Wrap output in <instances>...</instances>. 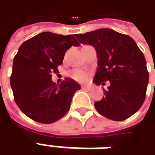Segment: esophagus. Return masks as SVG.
<instances>
[{
	"mask_svg": "<svg viewBox=\"0 0 155 155\" xmlns=\"http://www.w3.org/2000/svg\"><path fill=\"white\" fill-rule=\"evenodd\" d=\"M81 88H82L83 90H86V91H90V90H91V88L90 87V86H86V85H83Z\"/></svg>",
	"mask_w": 155,
	"mask_h": 155,
	"instance_id": "esophagus-1",
	"label": "esophagus"
}]
</instances>
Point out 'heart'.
Instances as JSON below:
<instances>
[{"label": "heart", "mask_w": 155, "mask_h": 155, "mask_svg": "<svg viewBox=\"0 0 155 155\" xmlns=\"http://www.w3.org/2000/svg\"><path fill=\"white\" fill-rule=\"evenodd\" d=\"M69 75L79 82H85L89 79V74L82 70H73L69 73Z\"/></svg>", "instance_id": "heart-1"}]
</instances>
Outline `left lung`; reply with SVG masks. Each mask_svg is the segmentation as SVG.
Masks as SVG:
<instances>
[{"label":"left lung","instance_id":"8db88e82","mask_svg":"<svg viewBox=\"0 0 155 155\" xmlns=\"http://www.w3.org/2000/svg\"><path fill=\"white\" fill-rule=\"evenodd\" d=\"M81 44L91 45L97 52L98 69L93 82L109 81L96 110L110 120L122 121L139 110L146 97L149 72L142 51L130 36L102 28L76 34Z\"/></svg>","mask_w":155,"mask_h":155}]
</instances>
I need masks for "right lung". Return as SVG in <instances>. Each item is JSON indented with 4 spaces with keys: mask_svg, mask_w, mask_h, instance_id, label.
<instances>
[{
    "mask_svg": "<svg viewBox=\"0 0 155 155\" xmlns=\"http://www.w3.org/2000/svg\"><path fill=\"white\" fill-rule=\"evenodd\" d=\"M80 44L73 35L42 32L25 41L13 60L11 86L14 100L24 114L36 122L54 123L66 114L81 85L65 78L58 85L51 81L64 54Z\"/></svg>",
    "mask_w": 155,
    "mask_h": 155,
    "instance_id": "add662e5",
    "label": "right lung"
}]
</instances>
